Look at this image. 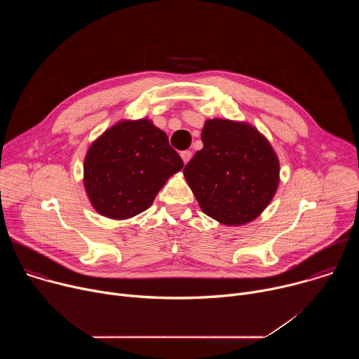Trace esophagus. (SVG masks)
I'll return each mask as SVG.
<instances>
[{"instance_id":"1","label":"esophagus","mask_w":359,"mask_h":359,"mask_svg":"<svg viewBox=\"0 0 359 359\" xmlns=\"http://www.w3.org/2000/svg\"><path fill=\"white\" fill-rule=\"evenodd\" d=\"M180 156H182V159H183V162H184V165H186V163L190 161V158H191V151L184 150V151L180 153Z\"/></svg>"}]
</instances>
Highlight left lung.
<instances>
[{
    "mask_svg": "<svg viewBox=\"0 0 359 359\" xmlns=\"http://www.w3.org/2000/svg\"><path fill=\"white\" fill-rule=\"evenodd\" d=\"M203 149L183 175L204 215L224 226L257 219L280 183V161L269 139L247 122L208 119Z\"/></svg>",
    "mask_w": 359,
    "mask_h": 359,
    "instance_id": "obj_1",
    "label": "left lung"
}]
</instances>
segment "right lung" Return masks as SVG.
Masks as SVG:
<instances>
[{"label":"right lung","instance_id":"add662e5","mask_svg":"<svg viewBox=\"0 0 359 359\" xmlns=\"http://www.w3.org/2000/svg\"><path fill=\"white\" fill-rule=\"evenodd\" d=\"M183 161L168 135L147 118L122 119L89 146L83 187L92 208L112 220H128L147 210Z\"/></svg>","mask_w":359,"mask_h":359}]
</instances>
